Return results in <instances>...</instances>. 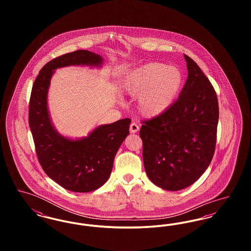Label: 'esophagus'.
Instances as JSON below:
<instances>
[{
  "label": "esophagus",
  "instance_id": "1",
  "mask_svg": "<svg viewBox=\"0 0 251 251\" xmlns=\"http://www.w3.org/2000/svg\"><path fill=\"white\" fill-rule=\"evenodd\" d=\"M138 131H139V126L135 122L131 123V125H130V131L132 132V133H134V132Z\"/></svg>",
  "mask_w": 251,
  "mask_h": 251
}]
</instances>
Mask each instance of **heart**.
<instances>
[{
	"mask_svg": "<svg viewBox=\"0 0 251 251\" xmlns=\"http://www.w3.org/2000/svg\"><path fill=\"white\" fill-rule=\"evenodd\" d=\"M183 74L175 66L149 63L129 72L121 81V89L137 98V110L146 118L165 113L179 94Z\"/></svg>",
	"mask_w": 251,
	"mask_h": 251,
	"instance_id": "obj_1",
	"label": "heart"
}]
</instances>
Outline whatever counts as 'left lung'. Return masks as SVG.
Returning a JSON list of instances; mask_svg holds the SVG:
<instances>
[{
  "label": "left lung",
  "mask_w": 251,
  "mask_h": 251,
  "mask_svg": "<svg viewBox=\"0 0 251 251\" xmlns=\"http://www.w3.org/2000/svg\"><path fill=\"white\" fill-rule=\"evenodd\" d=\"M188 78L179 99L165 113L143 120L144 167L157 186L178 191L193 184L215 153L218 100L198 64L184 54Z\"/></svg>",
  "instance_id": "1"
}]
</instances>
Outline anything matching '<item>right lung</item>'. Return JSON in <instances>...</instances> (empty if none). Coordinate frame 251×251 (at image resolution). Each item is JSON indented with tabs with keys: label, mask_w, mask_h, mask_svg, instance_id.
Wrapping results in <instances>:
<instances>
[{
	"label": "right lung",
	"mask_w": 251,
	"mask_h": 251,
	"mask_svg": "<svg viewBox=\"0 0 251 251\" xmlns=\"http://www.w3.org/2000/svg\"><path fill=\"white\" fill-rule=\"evenodd\" d=\"M99 54L78 50L48 62L34 82L29 101V126L36 153L45 173L70 191H94L107 180L115 156L129 134L131 119L102 125L81 140H70L58 134L51 125L47 107V93L55 69L72 66H100Z\"/></svg>",
	"instance_id": "1"
}]
</instances>
